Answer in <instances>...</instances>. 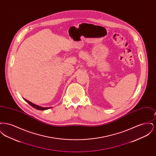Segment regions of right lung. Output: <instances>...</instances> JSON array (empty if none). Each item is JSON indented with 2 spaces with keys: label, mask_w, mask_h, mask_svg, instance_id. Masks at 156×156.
I'll list each match as a JSON object with an SVG mask.
<instances>
[{
  "label": "right lung",
  "mask_w": 156,
  "mask_h": 156,
  "mask_svg": "<svg viewBox=\"0 0 156 156\" xmlns=\"http://www.w3.org/2000/svg\"><path fill=\"white\" fill-rule=\"evenodd\" d=\"M24 99V98H23ZM25 101H26L28 104H29L30 105H31L32 107H33L34 108H36L37 110H40V111H45V110H47V109H50L51 108V107H41V106H40L38 105H37L36 104H33L32 102H31L30 101H27V99H24Z\"/></svg>",
  "instance_id": "right-lung-1"
}]
</instances>
